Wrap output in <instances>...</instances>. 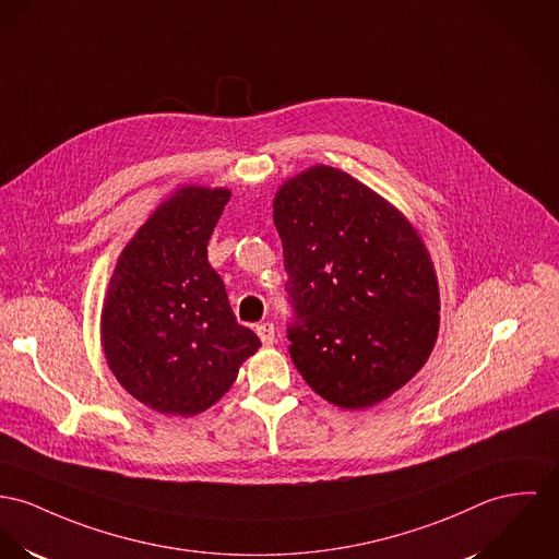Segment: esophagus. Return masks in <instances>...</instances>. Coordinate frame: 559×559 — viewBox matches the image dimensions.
<instances>
[{
    "mask_svg": "<svg viewBox=\"0 0 559 559\" xmlns=\"http://www.w3.org/2000/svg\"><path fill=\"white\" fill-rule=\"evenodd\" d=\"M255 332H258L263 346H272L274 344V325L272 323H261V325L255 328Z\"/></svg>",
    "mask_w": 559,
    "mask_h": 559,
    "instance_id": "34e87169",
    "label": "esophagus"
}]
</instances>
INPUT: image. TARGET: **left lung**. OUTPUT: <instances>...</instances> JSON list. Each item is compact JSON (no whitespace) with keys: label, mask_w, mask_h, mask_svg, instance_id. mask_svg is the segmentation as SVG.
<instances>
[{"label":"left lung","mask_w":559,"mask_h":559,"mask_svg":"<svg viewBox=\"0 0 559 559\" xmlns=\"http://www.w3.org/2000/svg\"><path fill=\"white\" fill-rule=\"evenodd\" d=\"M272 206L298 317L296 368L344 411L383 402L438 338V278L419 231L368 185L321 164L285 180Z\"/></svg>","instance_id":"8db88e82"}]
</instances>
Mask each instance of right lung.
I'll return each mask as SVG.
<instances>
[{"mask_svg": "<svg viewBox=\"0 0 559 559\" xmlns=\"http://www.w3.org/2000/svg\"><path fill=\"white\" fill-rule=\"evenodd\" d=\"M229 198L225 187H178L138 227L106 289V364L129 395L162 415L211 408L261 346L238 325L209 263L206 247Z\"/></svg>", "mask_w": 559, "mask_h": 559, "instance_id": "add662e5", "label": "right lung"}]
</instances>
